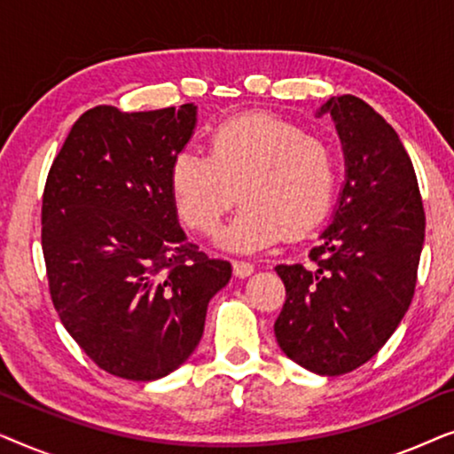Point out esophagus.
Returning <instances> with one entry per match:
<instances>
[{
    "label": "esophagus",
    "instance_id": "obj_1",
    "mask_svg": "<svg viewBox=\"0 0 454 454\" xmlns=\"http://www.w3.org/2000/svg\"><path fill=\"white\" fill-rule=\"evenodd\" d=\"M254 272V264L246 262V260H233V275L239 277V278H246L250 277Z\"/></svg>",
    "mask_w": 454,
    "mask_h": 454
}]
</instances>
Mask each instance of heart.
<instances>
[{"mask_svg":"<svg viewBox=\"0 0 454 454\" xmlns=\"http://www.w3.org/2000/svg\"><path fill=\"white\" fill-rule=\"evenodd\" d=\"M177 215L213 233L239 198L244 207L221 241L258 250L285 233L303 235L325 219L337 190V157L318 134L272 114H244L207 134V154L179 151L169 167Z\"/></svg>","mask_w":454,"mask_h":454,"instance_id":"obj_1","label":"heart"}]
</instances>
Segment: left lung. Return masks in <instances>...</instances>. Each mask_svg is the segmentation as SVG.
<instances>
[{"label":"left lung","mask_w":454,"mask_h":454,"mask_svg":"<svg viewBox=\"0 0 454 454\" xmlns=\"http://www.w3.org/2000/svg\"><path fill=\"white\" fill-rule=\"evenodd\" d=\"M347 179L334 221L309 262L278 264L285 303L275 337L314 374L340 376L382 349L411 306L426 215L411 159L380 114L359 97H331Z\"/></svg>","instance_id":"obj_1"}]
</instances>
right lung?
Masks as SVG:
<instances>
[{
  "instance_id": "obj_1",
  "label": "right lung",
  "mask_w": 454,
  "mask_h": 454,
  "mask_svg": "<svg viewBox=\"0 0 454 454\" xmlns=\"http://www.w3.org/2000/svg\"><path fill=\"white\" fill-rule=\"evenodd\" d=\"M196 107L80 115L49 169L41 244L61 325L98 368L157 380L200 343L210 297L231 278L227 260L185 239L169 188Z\"/></svg>"
}]
</instances>
